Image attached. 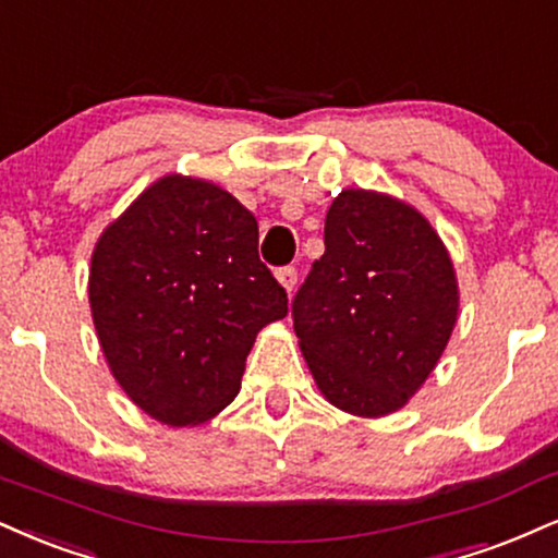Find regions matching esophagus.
Instances as JSON below:
<instances>
[{"label":"esophagus","instance_id":"esophagus-1","mask_svg":"<svg viewBox=\"0 0 558 558\" xmlns=\"http://www.w3.org/2000/svg\"><path fill=\"white\" fill-rule=\"evenodd\" d=\"M278 280H280V286L286 288L288 293H293V288H296V280H299V270L293 265H288V267H280L278 272Z\"/></svg>","mask_w":558,"mask_h":558}]
</instances>
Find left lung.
I'll use <instances>...</instances> for the list:
<instances>
[{
	"instance_id": "left-lung-1",
	"label": "left lung",
	"mask_w": 558,
	"mask_h": 558,
	"mask_svg": "<svg viewBox=\"0 0 558 558\" xmlns=\"http://www.w3.org/2000/svg\"><path fill=\"white\" fill-rule=\"evenodd\" d=\"M458 306L452 259L424 215L387 194L345 190L327 210L325 254L291 312L322 395L377 418L434 372Z\"/></svg>"
}]
</instances>
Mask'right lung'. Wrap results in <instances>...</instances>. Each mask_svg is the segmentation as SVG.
I'll list each match as a JSON object with an SVG mask.
<instances>
[{
  "instance_id": "obj_1",
  "label": "right lung",
  "mask_w": 558,
  "mask_h": 558,
  "mask_svg": "<svg viewBox=\"0 0 558 558\" xmlns=\"http://www.w3.org/2000/svg\"><path fill=\"white\" fill-rule=\"evenodd\" d=\"M257 244V218L233 194L179 173L100 233L87 280L93 325L113 377L160 424L223 411L257 332L288 314Z\"/></svg>"
}]
</instances>
